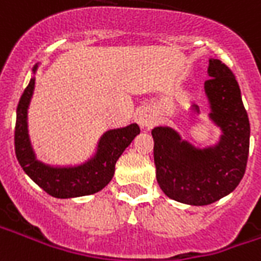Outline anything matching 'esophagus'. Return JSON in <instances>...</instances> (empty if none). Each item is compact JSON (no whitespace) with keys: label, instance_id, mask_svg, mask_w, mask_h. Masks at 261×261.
<instances>
[{"label":"esophagus","instance_id":"esophagus-1","mask_svg":"<svg viewBox=\"0 0 261 261\" xmlns=\"http://www.w3.org/2000/svg\"><path fill=\"white\" fill-rule=\"evenodd\" d=\"M137 120H138L139 126L142 127V128H146V130H149V128L153 126V117L150 116L146 111H141V112L138 113Z\"/></svg>","mask_w":261,"mask_h":261}]
</instances>
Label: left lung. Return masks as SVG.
I'll use <instances>...</instances> for the list:
<instances>
[{
	"label": "left lung",
	"instance_id": "left-lung-1",
	"mask_svg": "<svg viewBox=\"0 0 261 261\" xmlns=\"http://www.w3.org/2000/svg\"><path fill=\"white\" fill-rule=\"evenodd\" d=\"M205 93L210 117L223 135L212 148H194L170 127L152 130L156 178L166 196L189 205H208L227 196L245 174L250 124L236 76L220 60L211 59ZM193 111L200 113L198 105Z\"/></svg>",
	"mask_w": 261,
	"mask_h": 261
}]
</instances>
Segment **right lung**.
<instances>
[{"label": "right lung", "mask_w": 261, "mask_h": 261, "mask_svg": "<svg viewBox=\"0 0 261 261\" xmlns=\"http://www.w3.org/2000/svg\"><path fill=\"white\" fill-rule=\"evenodd\" d=\"M37 65L34 67V72ZM35 79H31L20 97L16 109L15 152L24 172L47 194L56 198L89 196L102 190L115 174V164L124 149L139 134L138 124L107 131L98 142L93 159L77 167H50L38 162L27 131V108L33 95Z\"/></svg>", "instance_id": "1"}]
</instances>
